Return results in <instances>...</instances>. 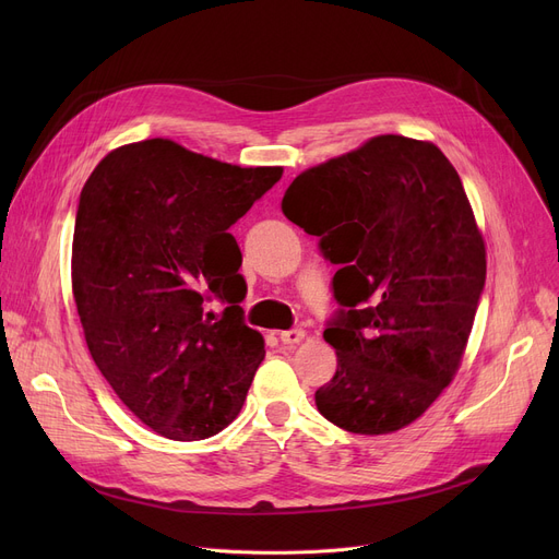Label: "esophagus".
<instances>
[{
	"mask_svg": "<svg viewBox=\"0 0 559 559\" xmlns=\"http://www.w3.org/2000/svg\"><path fill=\"white\" fill-rule=\"evenodd\" d=\"M304 331L301 329H289V331H281V342L283 344H299L304 340Z\"/></svg>",
	"mask_w": 559,
	"mask_h": 559,
	"instance_id": "34e87169",
	"label": "esophagus"
}]
</instances>
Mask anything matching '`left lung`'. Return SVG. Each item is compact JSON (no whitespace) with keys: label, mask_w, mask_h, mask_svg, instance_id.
Returning <instances> with one entry per match:
<instances>
[{"label":"left lung","mask_w":559,"mask_h":559,"mask_svg":"<svg viewBox=\"0 0 559 559\" xmlns=\"http://www.w3.org/2000/svg\"><path fill=\"white\" fill-rule=\"evenodd\" d=\"M281 209L340 267L317 409L358 435L413 424L460 367L487 274L455 167L432 142L378 135L299 174Z\"/></svg>","instance_id":"8db88e82"}]
</instances>
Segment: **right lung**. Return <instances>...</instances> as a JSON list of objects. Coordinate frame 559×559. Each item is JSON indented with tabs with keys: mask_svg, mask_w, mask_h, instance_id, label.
Here are the masks:
<instances>
[{
	"mask_svg": "<svg viewBox=\"0 0 559 559\" xmlns=\"http://www.w3.org/2000/svg\"><path fill=\"white\" fill-rule=\"evenodd\" d=\"M283 167H238L154 138L110 152L74 219L72 292L87 348L131 413L197 442L240 415L262 335L245 324L230 235ZM227 304L217 319L207 304Z\"/></svg>",
	"mask_w": 559,
	"mask_h": 559,
	"instance_id": "right-lung-1",
	"label": "right lung"
}]
</instances>
